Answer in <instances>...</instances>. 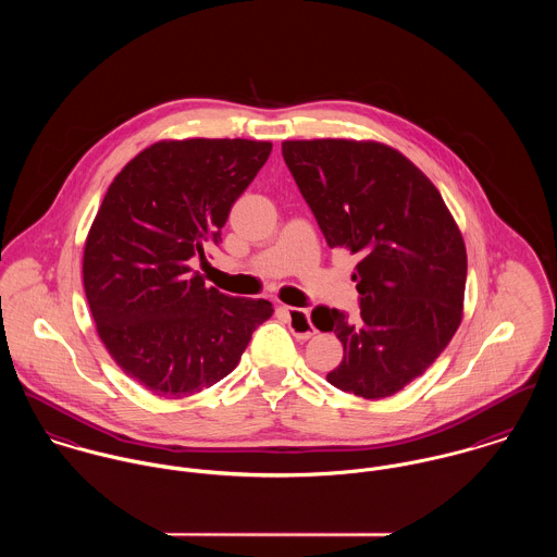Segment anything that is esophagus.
<instances>
[{
    "instance_id": "1",
    "label": "esophagus",
    "mask_w": 557,
    "mask_h": 557,
    "mask_svg": "<svg viewBox=\"0 0 557 557\" xmlns=\"http://www.w3.org/2000/svg\"><path fill=\"white\" fill-rule=\"evenodd\" d=\"M285 313L289 318L292 332L298 338H311L315 334V327L311 323V313L307 309H296V307H285Z\"/></svg>"
}]
</instances>
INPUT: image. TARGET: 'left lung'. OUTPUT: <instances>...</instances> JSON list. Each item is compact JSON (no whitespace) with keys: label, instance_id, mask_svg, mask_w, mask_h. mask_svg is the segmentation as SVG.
I'll use <instances>...</instances> for the list:
<instances>
[{"label":"left lung","instance_id":"1","mask_svg":"<svg viewBox=\"0 0 557 557\" xmlns=\"http://www.w3.org/2000/svg\"><path fill=\"white\" fill-rule=\"evenodd\" d=\"M283 159L330 248L358 255L360 318L318 307L343 343L327 382L362 398L393 397L455 336L468 276L461 232L431 180L375 141H283Z\"/></svg>","mask_w":557,"mask_h":557}]
</instances>
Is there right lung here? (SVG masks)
<instances>
[{
  "label": "right lung",
  "mask_w": 557,
  "mask_h": 557,
  "mask_svg": "<svg viewBox=\"0 0 557 557\" xmlns=\"http://www.w3.org/2000/svg\"><path fill=\"white\" fill-rule=\"evenodd\" d=\"M272 152L268 141H159L111 182L83 252V287L117 367L164 398L227 377L268 300L225 296L188 265L221 242L232 206Z\"/></svg>",
  "instance_id": "right-lung-1"
}]
</instances>
